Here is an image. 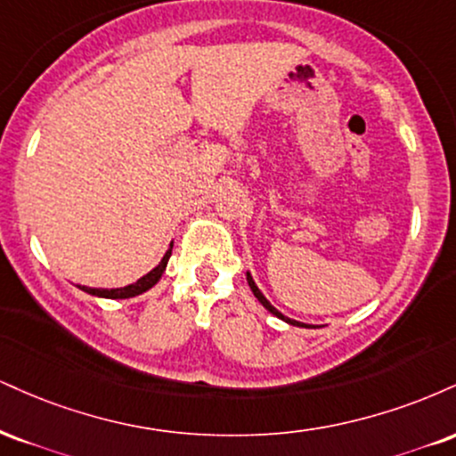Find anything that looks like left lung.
I'll use <instances>...</instances> for the list:
<instances>
[{"instance_id": "1", "label": "left lung", "mask_w": 456, "mask_h": 456, "mask_svg": "<svg viewBox=\"0 0 456 456\" xmlns=\"http://www.w3.org/2000/svg\"><path fill=\"white\" fill-rule=\"evenodd\" d=\"M246 281H248V287H250V290L252 293H255V297L259 299V304L263 305V308H265L267 312H272L273 316H278L281 318V321H284V322H289V325H293V327H312V325H305V322H299V321H293V318H289V316H284L282 312H278L276 308H273V305L270 304V301H267V297L265 295L261 293L259 290V287H256L255 284V281H252V276H250V272H246Z\"/></svg>"}]
</instances>
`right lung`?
<instances>
[{"instance_id": "1", "label": "right lung", "mask_w": 456, "mask_h": 456, "mask_svg": "<svg viewBox=\"0 0 456 456\" xmlns=\"http://www.w3.org/2000/svg\"><path fill=\"white\" fill-rule=\"evenodd\" d=\"M172 248H174V242L169 244L167 252H166V255H163V259L159 261V265L155 267V270H151V272L146 273V276H142L140 281H135L134 284H127V287H120V289H93V287H82V284H78V289L85 290V293L93 295V297H103V299L138 297V295L146 293L148 289H152L159 281H161L163 272H166V267H167L169 256H172Z\"/></svg>"}]
</instances>
